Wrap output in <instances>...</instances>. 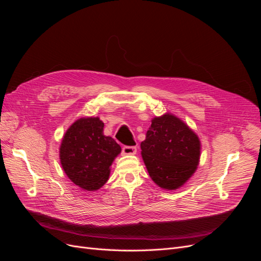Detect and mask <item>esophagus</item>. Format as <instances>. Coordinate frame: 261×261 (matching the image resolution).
<instances>
[{"label": "esophagus", "mask_w": 261, "mask_h": 261, "mask_svg": "<svg viewBox=\"0 0 261 261\" xmlns=\"http://www.w3.org/2000/svg\"><path fill=\"white\" fill-rule=\"evenodd\" d=\"M122 151L124 154H135L137 148L135 146H124L122 148Z\"/></svg>", "instance_id": "esophagus-1"}]
</instances>
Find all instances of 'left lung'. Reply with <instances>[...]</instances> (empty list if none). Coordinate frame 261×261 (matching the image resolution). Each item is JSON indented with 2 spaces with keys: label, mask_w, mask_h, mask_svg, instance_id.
<instances>
[{
  "label": "left lung",
  "mask_w": 261,
  "mask_h": 261,
  "mask_svg": "<svg viewBox=\"0 0 261 261\" xmlns=\"http://www.w3.org/2000/svg\"><path fill=\"white\" fill-rule=\"evenodd\" d=\"M140 147L150 177L162 188H178L198 165L199 139L174 115L153 118Z\"/></svg>",
  "instance_id": "8db88e82"
}]
</instances>
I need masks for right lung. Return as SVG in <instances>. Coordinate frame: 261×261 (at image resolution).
Instances as JSON below:
<instances>
[{
  "label": "right lung",
  "instance_id": "right-lung-1",
  "mask_svg": "<svg viewBox=\"0 0 261 261\" xmlns=\"http://www.w3.org/2000/svg\"><path fill=\"white\" fill-rule=\"evenodd\" d=\"M103 127L99 117L81 118L67 129L61 145V163L66 175L86 191H97L106 184L110 165L121 152L120 145L103 135Z\"/></svg>",
  "mask_w": 261,
  "mask_h": 261
}]
</instances>
